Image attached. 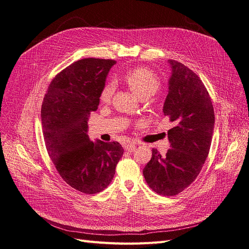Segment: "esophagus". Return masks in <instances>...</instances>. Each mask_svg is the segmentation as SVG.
<instances>
[{"label":"esophagus","instance_id":"obj_1","mask_svg":"<svg viewBox=\"0 0 249 249\" xmlns=\"http://www.w3.org/2000/svg\"><path fill=\"white\" fill-rule=\"evenodd\" d=\"M123 146H124V148L125 150H129V152H133V150L135 149V147H136V144H135L133 141H126V142L124 143Z\"/></svg>","mask_w":249,"mask_h":249}]
</instances>
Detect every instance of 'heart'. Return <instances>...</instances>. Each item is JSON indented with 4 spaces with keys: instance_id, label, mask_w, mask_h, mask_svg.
I'll list each match as a JSON object with an SVG mask.
<instances>
[{
    "instance_id": "obj_1",
    "label": "heart",
    "mask_w": 249,
    "mask_h": 249,
    "mask_svg": "<svg viewBox=\"0 0 249 249\" xmlns=\"http://www.w3.org/2000/svg\"><path fill=\"white\" fill-rule=\"evenodd\" d=\"M124 82L132 91L139 99L146 100L154 95L160 88V80L157 74L146 67H136L124 74ZM115 86L112 82H108L103 87L100 93L102 103L107 104L111 101L114 93Z\"/></svg>"
}]
</instances>
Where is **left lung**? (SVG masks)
<instances>
[{"instance_id": "left-lung-1", "label": "left lung", "mask_w": 249, "mask_h": 249, "mask_svg": "<svg viewBox=\"0 0 249 249\" xmlns=\"http://www.w3.org/2000/svg\"><path fill=\"white\" fill-rule=\"evenodd\" d=\"M172 69L164 115L175 126L168 131L170 148L165 156L153 148L143 169L150 189L164 196L184 191L197 178L212 142L215 115L200 78L186 65L169 60Z\"/></svg>"}]
</instances>
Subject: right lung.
<instances>
[{
    "mask_svg": "<svg viewBox=\"0 0 249 249\" xmlns=\"http://www.w3.org/2000/svg\"><path fill=\"white\" fill-rule=\"evenodd\" d=\"M111 59L73 62L52 80L41 106L43 138L49 156L64 182L85 194L107 188L124 154L118 142H92L87 120L96 111Z\"/></svg>",
    "mask_w": 249,
    "mask_h": 249,
    "instance_id": "obj_1",
    "label": "right lung"
}]
</instances>
